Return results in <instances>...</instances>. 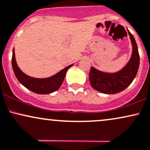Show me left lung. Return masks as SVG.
<instances>
[{"label":"left lung","mask_w":150,"mask_h":150,"mask_svg":"<svg viewBox=\"0 0 150 150\" xmlns=\"http://www.w3.org/2000/svg\"><path fill=\"white\" fill-rule=\"evenodd\" d=\"M132 45V57L126 66L116 73L109 74L91 67L89 81L91 86L100 93L114 94L122 91L128 87L135 78L139 65V55L137 43L133 35L129 33Z\"/></svg>","instance_id":"left-lung-1"}]
</instances>
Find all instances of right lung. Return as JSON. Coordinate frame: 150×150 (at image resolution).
<instances>
[{
  "mask_svg": "<svg viewBox=\"0 0 150 150\" xmlns=\"http://www.w3.org/2000/svg\"><path fill=\"white\" fill-rule=\"evenodd\" d=\"M73 64L67 67L52 76L45 79H36L26 75L20 69L17 64L14 49L12 56V67L16 78L19 82L31 91L38 94H49L56 91L61 86L67 71Z\"/></svg>",
  "mask_w": 150,
  "mask_h": 150,
  "instance_id": "right-lung-1",
  "label": "right lung"
}]
</instances>
